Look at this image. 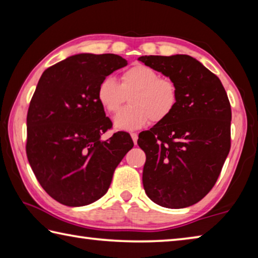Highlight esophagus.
<instances>
[{"label": "esophagus", "instance_id": "esophagus-1", "mask_svg": "<svg viewBox=\"0 0 258 258\" xmlns=\"http://www.w3.org/2000/svg\"><path fill=\"white\" fill-rule=\"evenodd\" d=\"M131 138H132L134 145H137V143H138V134L137 133H131Z\"/></svg>", "mask_w": 258, "mask_h": 258}]
</instances>
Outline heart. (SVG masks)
I'll return each instance as SVG.
<instances>
[{"instance_id": "b5f03b06", "label": "heart", "mask_w": 258, "mask_h": 258, "mask_svg": "<svg viewBox=\"0 0 258 258\" xmlns=\"http://www.w3.org/2000/svg\"><path fill=\"white\" fill-rule=\"evenodd\" d=\"M131 106L113 118L120 131H134L146 126L150 119L159 123L171 115L177 104V87L168 78H160L158 72L145 64H134L121 75L119 84L115 77L107 76L100 82L97 98L104 110L115 113L123 106L126 95Z\"/></svg>"}]
</instances>
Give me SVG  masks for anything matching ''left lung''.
I'll list each match as a JSON object with an SVG mask.
<instances>
[{
    "instance_id": "1",
    "label": "left lung",
    "mask_w": 258,
    "mask_h": 258,
    "mask_svg": "<svg viewBox=\"0 0 258 258\" xmlns=\"http://www.w3.org/2000/svg\"><path fill=\"white\" fill-rule=\"evenodd\" d=\"M146 66L177 87L173 112L139 134L146 152L142 183L148 197L166 208H184L217 181L231 146V106L216 75L186 54L143 55Z\"/></svg>"
}]
</instances>
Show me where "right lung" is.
<instances>
[{
	"instance_id": "add662e5",
	"label": "right lung",
	"mask_w": 258,
	"mask_h": 258,
	"mask_svg": "<svg viewBox=\"0 0 258 258\" xmlns=\"http://www.w3.org/2000/svg\"><path fill=\"white\" fill-rule=\"evenodd\" d=\"M127 61L117 54L80 53L42 74L27 112V158L46 194L69 207L106 195L118 164L134 146L117 132L97 98L104 77Z\"/></svg>"
}]
</instances>
